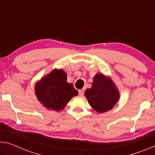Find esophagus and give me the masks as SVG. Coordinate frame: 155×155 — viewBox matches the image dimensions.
Returning a JSON list of instances; mask_svg holds the SVG:
<instances>
[{"mask_svg": "<svg viewBox=\"0 0 155 155\" xmlns=\"http://www.w3.org/2000/svg\"><path fill=\"white\" fill-rule=\"evenodd\" d=\"M84 91H85V90H84V89H82V90H78V94H79L80 96H83L84 94Z\"/></svg>", "mask_w": 155, "mask_h": 155, "instance_id": "34e87169", "label": "esophagus"}]
</instances>
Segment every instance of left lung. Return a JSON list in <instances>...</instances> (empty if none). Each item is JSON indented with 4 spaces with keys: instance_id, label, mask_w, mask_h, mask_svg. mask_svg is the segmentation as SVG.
<instances>
[{
    "instance_id": "left-lung-1",
    "label": "left lung",
    "mask_w": 155,
    "mask_h": 155,
    "mask_svg": "<svg viewBox=\"0 0 155 155\" xmlns=\"http://www.w3.org/2000/svg\"><path fill=\"white\" fill-rule=\"evenodd\" d=\"M85 96L90 106L98 113L114 108L120 98L119 91L114 83L103 74H96L92 87L86 90Z\"/></svg>"
}]
</instances>
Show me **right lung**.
Masks as SVG:
<instances>
[{"label": "right lung", "instance_id": "add662e5", "mask_svg": "<svg viewBox=\"0 0 155 155\" xmlns=\"http://www.w3.org/2000/svg\"><path fill=\"white\" fill-rule=\"evenodd\" d=\"M37 98L48 109L59 111L63 109L78 91L67 82V75L63 70H54L35 85Z\"/></svg>", "mask_w": 155, "mask_h": 155}]
</instances>
